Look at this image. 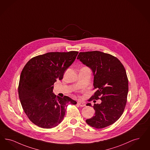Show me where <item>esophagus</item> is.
<instances>
[{"instance_id":"1","label":"esophagus","mask_w":150,"mask_h":150,"mask_svg":"<svg viewBox=\"0 0 150 150\" xmlns=\"http://www.w3.org/2000/svg\"><path fill=\"white\" fill-rule=\"evenodd\" d=\"M78 104L80 106V107H84L85 105V104H84V103L81 102H78Z\"/></svg>"}]
</instances>
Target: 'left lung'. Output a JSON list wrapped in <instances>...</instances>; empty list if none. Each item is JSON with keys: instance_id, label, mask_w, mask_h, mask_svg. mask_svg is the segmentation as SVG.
Listing matches in <instances>:
<instances>
[{"instance_id": "obj_1", "label": "left lung", "mask_w": 150, "mask_h": 150, "mask_svg": "<svg viewBox=\"0 0 150 150\" xmlns=\"http://www.w3.org/2000/svg\"><path fill=\"white\" fill-rule=\"evenodd\" d=\"M77 59L93 74L96 91L90 99L102 100L94 104L95 115L86 120V123L96 128L113 124L123 114L127 103L128 81L124 66L115 57L98 51L80 52Z\"/></svg>"}]
</instances>
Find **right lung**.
<instances>
[{"label":"right lung","mask_w":150,"mask_h":150,"mask_svg":"<svg viewBox=\"0 0 150 150\" xmlns=\"http://www.w3.org/2000/svg\"><path fill=\"white\" fill-rule=\"evenodd\" d=\"M79 52H48L31 59L20 76L18 94L22 108L30 121L43 128L58 126L64 118L66 107L77 102L69 96H54L53 85L62 80L64 73Z\"/></svg>","instance_id":"1"}]
</instances>
